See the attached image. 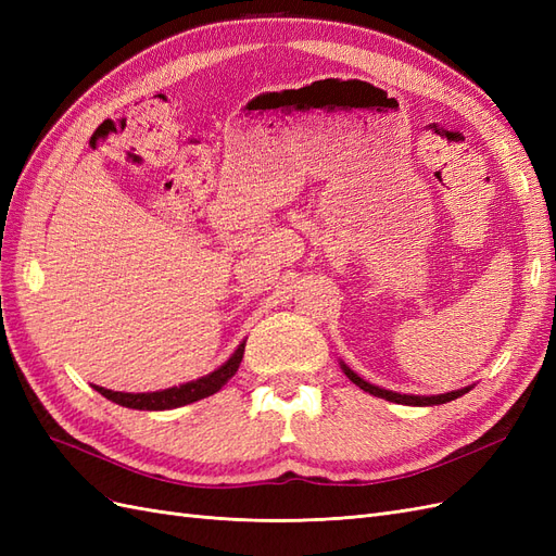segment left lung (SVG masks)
<instances>
[{
    "instance_id": "1",
    "label": "left lung",
    "mask_w": 556,
    "mask_h": 556,
    "mask_svg": "<svg viewBox=\"0 0 556 556\" xmlns=\"http://www.w3.org/2000/svg\"><path fill=\"white\" fill-rule=\"evenodd\" d=\"M343 374L355 382L357 387H362L364 392L374 394V396H380V399H387V401H394V403H403V406H439V403H447L452 399H457L462 394H466L470 387H464V390H457V392H447V394H439V396H410V394H396V392H387V390H380V387L376 384H368L366 380H362L359 376H355L350 371V368L345 364H341Z\"/></svg>"
}]
</instances>
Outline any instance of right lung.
<instances>
[{
	"label": "right lung",
	"instance_id": "right-lung-1",
	"mask_svg": "<svg viewBox=\"0 0 556 556\" xmlns=\"http://www.w3.org/2000/svg\"><path fill=\"white\" fill-rule=\"evenodd\" d=\"M243 350H245V343H241L237 348V352H233V355L220 368H217V371H213L204 378H199V380H192V382L169 387V390H162V392H139V394L111 392V390H104V387H97V384H94V390L102 396H106L109 401L121 403V406H125V408H134V410H172V408L185 406V403L206 399V396H211V394L220 390V387L233 374L239 371L241 359H243Z\"/></svg>",
	"mask_w": 556,
	"mask_h": 556
}]
</instances>
